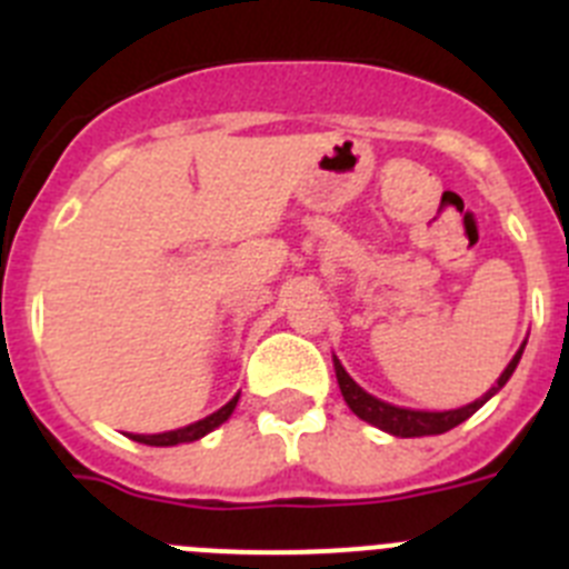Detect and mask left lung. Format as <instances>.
I'll list each match as a JSON object with an SVG mask.
<instances>
[{
  "instance_id": "obj_1",
  "label": "left lung",
  "mask_w": 569,
  "mask_h": 569,
  "mask_svg": "<svg viewBox=\"0 0 569 569\" xmlns=\"http://www.w3.org/2000/svg\"><path fill=\"white\" fill-rule=\"evenodd\" d=\"M525 345L519 347V353L512 356V361L505 367V373L499 376V381H496V385H492L490 390L481 396V399H476L472 405L459 407V410H441V413H433V410H407V407L387 405V401L376 399V396H370L367 390H361V387L356 385L350 376H347V370L341 367L339 359H333V367H336V379H339V387H341V396H345L347 407H350V410H353L359 419H365L367 425L379 427V430H385V433H390V436L416 439V436L447 433V430H453L456 425H461V421L470 419V416L476 413L481 405H485V401H490L492 396L499 393L501 387L507 385V379H510L512 370H516V365H519L521 353H525Z\"/></svg>"
}]
</instances>
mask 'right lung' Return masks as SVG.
<instances>
[{"label": "right lung", "mask_w": 569, "mask_h": 569, "mask_svg": "<svg viewBox=\"0 0 569 569\" xmlns=\"http://www.w3.org/2000/svg\"><path fill=\"white\" fill-rule=\"evenodd\" d=\"M236 401H239V393H236L233 399L228 401V405L219 407L216 413L204 416L202 421H193V425L179 427V430H170V433H153V436H133V433H130V439L142 441V445H150V447H173V445H184V441L202 439V436H208L210 430H216V427L224 425V421L230 419V413L236 410Z\"/></svg>", "instance_id": "1"}]
</instances>
